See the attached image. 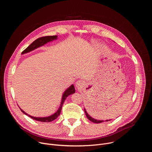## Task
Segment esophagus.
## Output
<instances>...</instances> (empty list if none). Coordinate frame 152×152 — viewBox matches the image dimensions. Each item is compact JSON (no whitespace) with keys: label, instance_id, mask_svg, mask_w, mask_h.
<instances>
[{"label":"esophagus","instance_id":"esophagus-1","mask_svg":"<svg viewBox=\"0 0 152 152\" xmlns=\"http://www.w3.org/2000/svg\"><path fill=\"white\" fill-rule=\"evenodd\" d=\"M83 85H84V83L82 80H78L76 83V86L77 89H78V90H80L81 88H82Z\"/></svg>","mask_w":152,"mask_h":152}]
</instances>
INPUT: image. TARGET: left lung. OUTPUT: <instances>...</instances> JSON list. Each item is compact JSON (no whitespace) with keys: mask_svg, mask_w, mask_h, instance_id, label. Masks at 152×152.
Segmentation results:
<instances>
[{"mask_svg":"<svg viewBox=\"0 0 152 152\" xmlns=\"http://www.w3.org/2000/svg\"><path fill=\"white\" fill-rule=\"evenodd\" d=\"M84 111H85V114H86V117H87V118L89 119V120H90L91 121H92L93 123H102L104 121L103 120H97L96 119H94V118H92L91 117H90V115L87 113V112L86 111L85 109H84ZM110 120H106V121H110Z\"/></svg>","mask_w":152,"mask_h":152,"instance_id":"obj_1","label":"left lung"}]
</instances>
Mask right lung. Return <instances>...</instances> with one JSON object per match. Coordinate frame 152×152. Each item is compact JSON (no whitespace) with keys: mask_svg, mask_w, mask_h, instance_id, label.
<instances>
[{"mask_svg":"<svg viewBox=\"0 0 152 152\" xmlns=\"http://www.w3.org/2000/svg\"><path fill=\"white\" fill-rule=\"evenodd\" d=\"M57 39V36L56 35H53V36H45V37H42L40 38H38V39H37L36 40H35L32 44H31L26 49H25L21 54H24V53H28L40 46H42L43 45H45V44H46L47 42H50L51 41H53L54 39ZM75 93V86L73 85H72L69 88H67L66 91H65L62 95V100H61V103L60 104V106L59 107V109L58 110V111L53 114V115L49 116V117H32L31 116L29 115H28L27 113H26L25 111H23L21 109L20 107V110L21 111L23 114H25L26 115H28L29 117H30L31 118H32V119L37 120V121H41V122H50L52 121H53L54 120H55L56 118H57V117L59 115L61 110H62V105L64 103L65 100L66 99V98L70 94H72L73 93Z\"/></svg>","mask_w":152,"mask_h":152,"instance_id":"obj_1","label":"right lung"}]
</instances>
